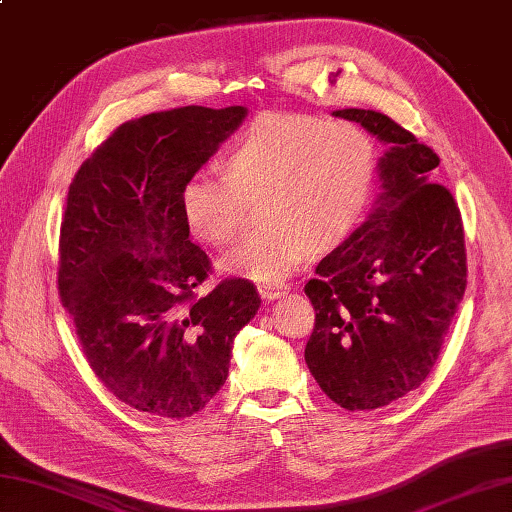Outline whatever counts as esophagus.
<instances>
[{
    "label": "esophagus",
    "mask_w": 512,
    "mask_h": 512,
    "mask_svg": "<svg viewBox=\"0 0 512 512\" xmlns=\"http://www.w3.org/2000/svg\"><path fill=\"white\" fill-rule=\"evenodd\" d=\"M290 290L288 284H273V286H259V295L266 301H275L279 297H284L286 292Z\"/></svg>",
    "instance_id": "1"
}]
</instances>
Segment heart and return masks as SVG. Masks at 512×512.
I'll return each mask as SVG.
<instances>
[{"label": "heart", "instance_id": "b5f03b06", "mask_svg": "<svg viewBox=\"0 0 512 512\" xmlns=\"http://www.w3.org/2000/svg\"><path fill=\"white\" fill-rule=\"evenodd\" d=\"M226 169L193 171L180 189L187 231L224 244L242 226L248 198H262L257 233L220 259L226 275L281 284L314 253L350 235L376 187V145L361 125L299 112L257 116L235 140Z\"/></svg>", "mask_w": 512, "mask_h": 512}]
</instances>
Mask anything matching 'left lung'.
<instances>
[{"mask_svg": "<svg viewBox=\"0 0 512 512\" xmlns=\"http://www.w3.org/2000/svg\"><path fill=\"white\" fill-rule=\"evenodd\" d=\"M387 145L367 220L325 255L306 284L317 319L306 363L347 411L385 407L436 365L466 288L460 209L431 182L440 158L389 116L336 110Z\"/></svg>", "mask_w": 512, "mask_h": 512, "instance_id": "1", "label": "left lung"}]
</instances>
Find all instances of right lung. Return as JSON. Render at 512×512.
I'll return each instance as SVG.
<instances>
[{
    "mask_svg": "<svg viewBox=\"0 0 512 512\" xmlns=\"http://www.w3.org/2000/svg\"><path fill=\"white\" fill-rule=\"evenodd\" d=\"M248 110L189 105L123 123L70 184L59 295L92 372L132 409L189 418L226 383L237 332L259 299L246 279L209 295L211 262L189 239L182 182L237 132Z\"/></svg>",
    "mask_w": 512,
    "mask_h": 512,
    "instance_id": "1",
    "label": "right lung"
}]
</instances>
